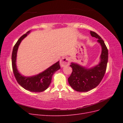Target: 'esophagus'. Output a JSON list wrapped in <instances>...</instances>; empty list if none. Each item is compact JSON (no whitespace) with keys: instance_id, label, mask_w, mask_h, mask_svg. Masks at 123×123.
<instances>
[{"instance_id":"34e87169","label":"esophagus","mask_w":123,"mask_h":123,"mask_svg":"<svg viewBox=\"0 0 123 123\" xmlns=\"http://www.w3.org/2000/svg\"><path fill=\"white\" fill-rule=\"evenodd\" d=\"M60 64L62 67H65L70 64V59L68 57H64L62 58L60 61Z\"/></svg>"}]
</instances>
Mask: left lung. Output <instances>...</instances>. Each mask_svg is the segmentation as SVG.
Masks as SVG:
<instances>
[{
	"label": "left lung",
	"mask_w": 123,
	"mask_h": 123,
	"mask_svg": "<svg viewBox=\"0 0 123 123\" xmlns=\"http://www.w3.org/2000/svg\"><path fill=\"white\" fill-rule=\"evenodd\" d=\"M92 37L98 39L102 46L100 61L99 64L91 68H86L75 63L71 62L70 66L72 72L68 78V82L74 90L78 92H87L99 85L105 75L107 68L108 51L102 38L94 32L90 31Z\"/></svg>",
	"instance_id": "8db88e82"
}]
</instances>
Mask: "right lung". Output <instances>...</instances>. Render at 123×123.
Returning <instances> with one entry per match:
<instances>
[{
	"label": "right lung",
	"instance_id": "right-lung-1",
	"mask_svg": "<svg viewBox=\"0 0 123 123\" xmlns=\"http://www.w3.org/2000/svg\"><path fill=\"white\" fill-rule=\"evenodd\" d=\"M30 32V31H29L21 36L14 46L12 54V69L17 83L22 87L31 92H40L46 90L49 86L53 74L61 69V66L59 65V61H58L43 72L35 76L26 77L20 74L17 69L16 62L17 50L22 40Z\"/></svg>",
	"mask_w": 123,
	"mask_h": 123
}]
</instances>
